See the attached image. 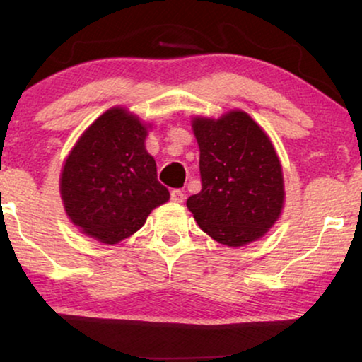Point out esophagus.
I'll return each mask as SVG.
<instances>
[{
  "label": "esophagus",
  "mask_w": 362,
  "mask_h": 362,
  "mask_svg": "<svg viewBox=\"0 0 362 362\" xmlns=\"http://www.w3.org/2000/svg\"><path fill=\"white\" fill-rule=\"evenodd\" d=\"M171 201L176 202V204H181L182 201H185V192L181 189H173L171 191Z\"/></svg>",
  "instance_id": "1"
}]
</instances>
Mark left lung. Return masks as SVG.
Here are the masks:
<instances>
[{"instance_id":"8db88e82","label":"left lung","mask_w":362,"mask_h":362,"mask_svg":"<svg viewBox=\"0 0 362 362\" xmlns=\"http://www.w3.org/2000/svg\"><path fill=\"white\" fill-rule=\"evenodd\" d=\"M202 189L186 201L197 226L216 242L242 247L259 240L285 204L281 163L274 143L249 113L192 117Z\"/></svg>"}]
</instances>
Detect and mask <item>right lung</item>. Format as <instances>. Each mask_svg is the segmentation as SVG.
<instances>
[{
  "label": "right lung",
  "instance_id": "1",
  "mask_svg": "<svg viewBox=\"0 0 362 362\" xmlns=\"http://www.w3.org/2000/svg\"><path fill=\"white\" fill-rule=\"evenodd\" d=\"M151 123L112 107L86 132L64 161L59 191L66 214L92 239L117 244L140 229L155 207L170 201L158 181L145 140Z\"/></svg>",
  "mask_w": 362,
  "mask_h": 362
}]
</instances>
